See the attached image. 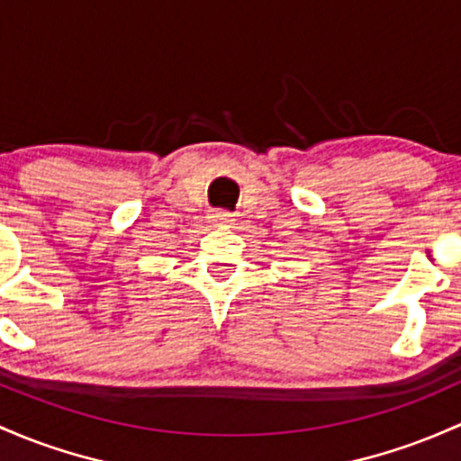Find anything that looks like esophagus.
<instances>
[{"label":"esophagus","instance_id":"34e87169","mask_svg":"<svg viewBox=\"0 0 461 461\" xmlns=\"http://www.w3.org/2000/svg\"><path fill=\"white\" fill-rule=\"evenodd\" d=\"M212 221H216V222H230L231 219L225 214V212H214V214H212Z\"/></svg>","mask_w":461,"mask_h":461}]
</instances>
